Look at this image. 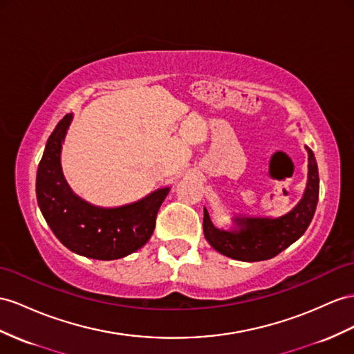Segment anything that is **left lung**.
I'll return each instance as SVG.
<instances>
[{"label": "left lung", "instance_id": "obj_1", "mask_svg": "<svg viewBox=\"0 0 354 354\" xmlns=\"http://www.w3.org/2000/svg\"><path fill=\"white\" fill-rule=\"evenodd\" d=\"M308 149V184L302 201L279 218H236L238 230H220L205 209L203 232L211 245L234 260L260 261L279 254L302 236L310 225L319 202V169L313 151Z\"/></svg>", "mask_w": 354, "mask_h": 354}]
</instances>
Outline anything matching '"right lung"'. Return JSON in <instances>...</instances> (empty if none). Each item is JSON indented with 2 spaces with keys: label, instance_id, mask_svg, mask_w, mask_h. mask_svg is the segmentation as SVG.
<instances>
[{
  "label": "right lung",
  "instance_id": "right-lung-1",
  "mask_svg": "<svg viewBox=\"0 0 354 354\" xmlns=\"http://www.w3.org/2000/svg\"><path fill=\"white\" fill-rule=\"evenodd\" d=\"M66 115L52 131L37 170L35 193L44 220L53 234L76 254L115 260L131 254L148 242L156 229L160 206L170 188H161L142 201L104 209L79 198L62 176L59 153L71 121Z\"/></svg>",
  "mask_w": 354,
  "mask_h": 354
}]
</instances>
